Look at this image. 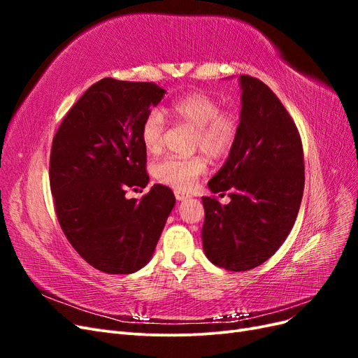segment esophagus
Here are the masks:
<instances>
[{
    "label": "esophagus",
    "instance_id": "esophagus-1",
    "mask_svg": "<svg viewBox=\"0 0 358 358\" xmlns=\"http://www.w3.org/2000/svg\"><path fill=\"white\" fill-rule=\"evenodd\" d=\"M175 197H176V200L178 201H183V200H187V199H189L191 196L189 194H187V192H183V191H175Z\"/></svg>",
    "mask_w": 358,
    "mask_h": 358
}]
</instances>
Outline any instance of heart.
<instances>
[{"label":"heart","mask_w":358,"mask_h":358,"mask_svg":"<svg viewBox=\"0 0 358 358\" xmlns=\"http://www.w3.org/2000/svg\"><path fill=\"white\" fill-rule=\"evenodd\" d=\"M169 112L178 121L196 128L194 149L201 150L209 158H222L230 152L239 121L233 112H222L220 101L206 92H189L170 103ZM164 115L158 109L150 110L140 128V138L150 155L161 152L164 145ZM206 171L203 157H167L154 166L158 182L178 189H188Z\"/></svg>","instance_id":"b5f03b06"}]
</instances>
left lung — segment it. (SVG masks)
I'll return each mask as SVG.
<instances>
[{
	"mask_svg": "<svg viewBox=\"0 0 358 358\" xmlns=\"http://www.w3.org/2000/svg\"><path fill=\"white\" fill-rule=\"evenodd\" d=\"M241 121L224 166L209 180L213 194L230 189V203L203 197L206 257L230 272L263 264L296 222L305 188L303 148L282 103L267 85L241 76Z\"/></svg>",
	"mask_w": 358,
	"mask_h": 358,
	"instance_id": "1",
	"label": "left lung"
}]
</instances>
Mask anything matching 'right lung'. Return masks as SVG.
I'll list each match as a JSON object with an SVG mask.
<instances>
[{
	"label": "right lung",
	"instance_id": "obj_1",
	"mask_svg": "<svg viewBox=\"0 0 358 358\" xmlns=\"http://www.w3.org/2000/svg\"><path fill=\"white\" fill-rule=\"evenodd\" d=\"M164 94L155 83L101 79L53 137L49 178L59 225L85 262L104 273L145 267L175 208V194L159 183L142 200L125 197L127 188L149 182L140 128Z\"/></svg>",
	"mask_w": 358,
	"mask_h": 358
}]
</instances>
